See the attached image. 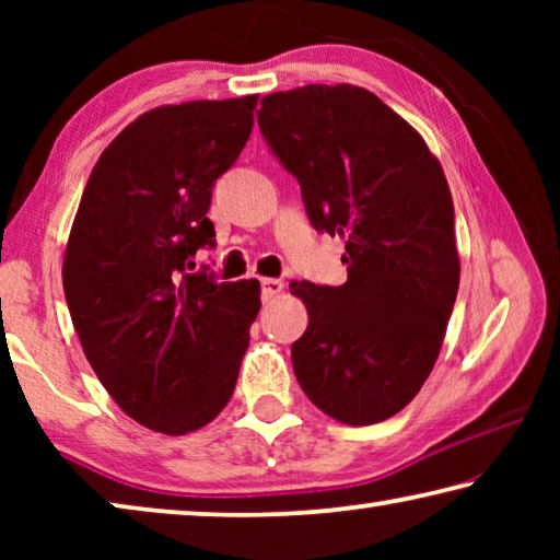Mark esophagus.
Wrapping results in <instances>:
<instances>
[{
	"instance_id": "34e87169",
	"label": "esophagus",
	"mask_w": 560,
	"mask_h": 560,
	"mask_svg": "<svg viewBox=\"0 0 560 560\" xmlns=\"http://www.w3.org/2000/svg\"><path fill=\"white\" fill-rule=\"evenodd\" d=\"M283 289V283L279 279H261V299L269 301L277 296V293Z\"/></svg>"
}]
</instances>
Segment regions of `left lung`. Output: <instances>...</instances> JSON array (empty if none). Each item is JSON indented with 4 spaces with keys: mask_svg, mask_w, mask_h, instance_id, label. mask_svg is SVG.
<instances>
[{
    "mask_svg": "<svg viewBox=\"0 0 560 560\" xmlns=\"http://www.w3.org/2000/svg\"><path fill=\"white\" fill-rule=\"evenodd\" d=\"M257 122L299 179L314 230L346 240L343 287L291 283L308 308V328L291 346L293 373L334 420L383 422L428 381L457 299L442 165L415 128L350 83L271 93Z\"/></svg>",
    "mask_w": 560,
    "mask_h": 560,
    "instance_id": "8db88e82",
    "label": "left lung"
}]
</instances>
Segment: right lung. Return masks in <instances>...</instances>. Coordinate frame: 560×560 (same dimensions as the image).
Listing matches in <instances>:
<instances>
[{
	"label": "right lung",
	"mask_w": 560,
	"mask_h": 560,
	"mask_svg": "<svg viewBox=\"0 0 560 560\" xmlns=\"http://www.w3.org/2000/svg\"><path fill=\"white\" fill-rule=\"evenodd\" d=\"M257 96L148 110L103 150L63 257V293L93 373L150 430L185 434L230 402L259 281L189 271L214 246L217 177L249 140Z\"/></svg>",
	"instance_id": "obj_1"
}]
</instances>
